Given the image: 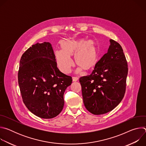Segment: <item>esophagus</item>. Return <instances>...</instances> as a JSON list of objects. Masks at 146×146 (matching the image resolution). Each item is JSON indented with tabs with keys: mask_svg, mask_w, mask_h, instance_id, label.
<instances>
[{
	"mask_svg": "<svg viewBox=\"0 0 146 146\" xmlns=\"http://www.w3.org/2000/svg\"><path fill=\"white\" fill-rule=\"evenodd\" d=\"M72 80H73V81H77L78 80V78L77 77H73Z\"/></svg>",
	"mask_w": 146,
	"mask_h": 146,
	"instance_id": "esophagus-1",
	"label": "esophagus"
}]
</instances>
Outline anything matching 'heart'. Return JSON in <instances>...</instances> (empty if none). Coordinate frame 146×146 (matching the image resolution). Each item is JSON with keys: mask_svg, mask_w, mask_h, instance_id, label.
<instances>
[{"mask_svg": "<svg viewBox=\"0 0 146 146\" xmlns=\"http://www.w3.org/2000/svg\"><path fill=\"white\" fill-rule=\"evenodd\" d=\"M61 51L55 52V57L59 68L65 73H69L73 66L70 56L74 55L76 64L86 71L92 70L99 59V48L94 40L86 41L84 38L76 40H66L60 43Z\"/></svg>", "mask_w": 146, "mask_h": 146, "instance_id": "b5f03b06", "label": "heart"}]
</instances>
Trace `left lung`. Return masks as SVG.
I'll list each match as a JSON object with an SVG mask.
<instances>
[{
    "label": "left lung",
    "instance_id": "left-lung-1",
    "mask_svg": "<svg viewBox=\"0 0 146 146\" xmlns=\"http://www.w3.org/2000/svg\"><path fill=\"white\" fill-rule=\"evenodd\" d=\"M110 41L108 52L98 62L92 73L79 79L84 106L95 115L113 110L126 91L127 61L121 45L114 40Z\"/></svg>",
    "mask_w": 146,
    "mask_h": 146
}]
</instances>
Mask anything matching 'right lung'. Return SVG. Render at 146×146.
<instances>
[{
  "mask_svg": "<svg viewBox=\"0 0 146 146\" xmlns=\"http://www.w3.org/2000/svg\"><path fill=\"white\" fill-rule=\"evenodd\" d=\"M24 103L36 116L46 119L57 116L64 106V94L72 78L60 72L48 42L37 43L22 55L18 73Z\"/></svg>",
  "mask_w": 146,
  "mask_h": 146,
  "instance_id": "obj_1",
  "label": "right lung"
}]
</instances>
